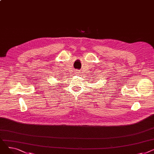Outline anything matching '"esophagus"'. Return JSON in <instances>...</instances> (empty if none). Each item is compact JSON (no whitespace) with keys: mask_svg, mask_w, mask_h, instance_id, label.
Instances as JSON below:
<instances>
[{"mask_svg":"<svg viewBox=\"0 0 154 154\" xmlns=\"http://www.w3.org/2000/svg\"><path fill=\"white\" fill-rule=\"evenodd\" d=\"M79 74H80V72L79 70H77V71L75 72V74H77V75H79Z\"/></svg>","mask_w":154,"mask_h":154,"instance_id":"esophagus-1","label":"esophagus"}]
</instances>
